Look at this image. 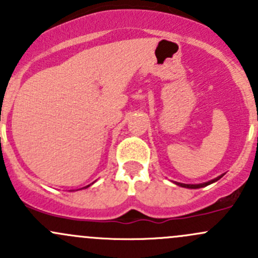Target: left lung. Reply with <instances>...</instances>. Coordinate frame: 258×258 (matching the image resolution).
<instances>
[{
	"label": "left lung",
	"mask_w": 258,
	"mask_h": 258,
	"mask_svg": "<svg viewBox=\"0 0 258 258\" xmlns=\"http://www.w3.org/2000/svg\"><path fill=\"white\" fill-rule=\"evenodd\" d=\"M223 175H225V173H223ZM223 175H221V176H218V177H216V178L211 179V181H209V182H204V183L188 184V183H181V182H175V183L177 184V186H179V187H184V188H201V187H206V186H209V184L213 183V182L218 181V179H220L221 177H222Z\"/></svg>",
	"instance_id": "left-lung-1"
}]
</instances>
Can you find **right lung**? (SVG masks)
Returning a JSON list of instances; mask_svg holds the SVG:
<instances>
[{
    "instance_id": "1",
    "label": "right lung",
    "mask_w": 258,
    "mask_h": 258,
    "mask_svg": "<svg viewBox=\"0 0 258 258\" xmlns=\"http://www.w3.org/2000/svg\"><path fill=\"white\" fill-rule=\"evenodd\" d=\"M91 184H93V183H91ZM91 184H88V186H86V187H82V188H87V187H90ZM82 188H80V189H82Z\"/></svg>"
}]
</instances>
